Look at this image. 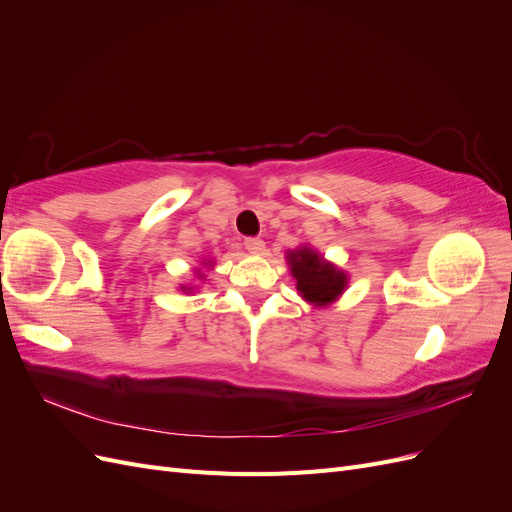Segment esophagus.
Wrapping results in <instances>:
<instances>
[{
    "label": "esophagus",
    "mask_w": 512,
    "mask_h": 512,
    "mask_svg": "<svg viewBox=\"0 0 512 512\" xmlns=\"http://www.w3.org/2000/svg\"><path fill=\"white\" fill-rule=\"evenodd\" d=\"M243 245H245V250L252 252V254H262V252H265V241L258 239V237H247Z\"/></svg>",
    "instance_id": "esophagus-1"
}]
</instances>
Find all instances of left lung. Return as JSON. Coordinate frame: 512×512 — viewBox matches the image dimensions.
<instances>
[{
    "label": "left lung",
    "instance_id": "left-lung-1",
    "mask_svg": "<svg viewBox=\"0 0 512 512\" xmlns=\"http://www.w3.org/2000/svg\"><path fill=\"white\" fill-rule=\"evenodd\" d=\"M288 265L301 297L316 307L333 303L348 284V275L324 260L312 247H299L288 252Z\"/></svg>",
    "mask_w": 512,
    "mask_h": 512
}]
</instances>
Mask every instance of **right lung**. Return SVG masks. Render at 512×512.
<instances>
[{
  "instance_id": "obj_1",
  "label": "right lung",
  "mask_w": 512,
  "mask_h": 512,
  "mask_svg": "<svg viewBox=\"0 0 512 512\" xmlns=\"http://www.w3.org/2000/svg\"><path fill=\"white\" fill-rule=\"evenodd\" d=\"M181 290H192V288H185V286H183V288H181Z\"/></svg>"
}]
</instances>
